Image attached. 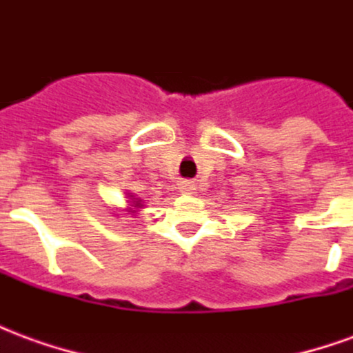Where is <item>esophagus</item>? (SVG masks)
Masks as SVG:
<instances>
[{"instance_id":"34e87169","label":"esophagus","mask_w":353,"mask_h":353,"mask_svg":"<svg viewBox=\"0 0 353 353\" xmlns=\"http://www.w3.org/2000/svg\"><path fill=\"white\" fill-rule=\"evenodd\" d=\"M194 191H196V187H194V181H183V183H181V192L192 194Z\"/></svg>"}]
</instances>
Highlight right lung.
I'll use <instances>...</instances> for the list:
<instances>
[{"label":"right lung","mask_w":353,"mask_h":353,"mask_svg":"<svg viewBox=\"0 0 353 353\" xmlns=\"http://www.w3.org/2000/svg\"><path fill=\"white\" fill-rule=\"evenodd\" d=\"M134 206H136V208L141 206V204H139V200H136V202H134Z\"/></svg>","instance_id":"right-lung-1"}]
</instances>
